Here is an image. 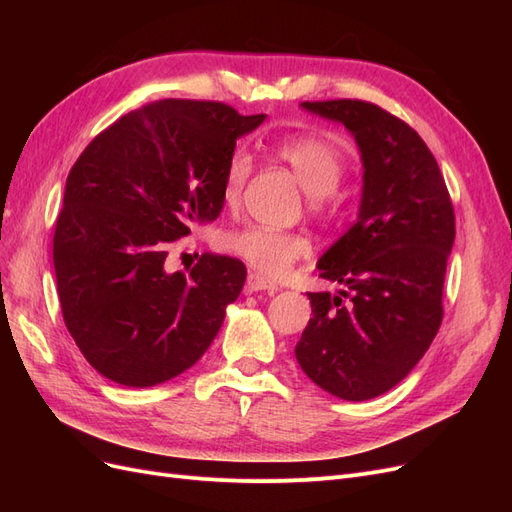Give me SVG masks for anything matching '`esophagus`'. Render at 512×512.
Masks as SVG:
<instances>
[{
	"label": "esophagus",
	"mask_w": 512,
	"mask_h": 512,
	"mask_svg": "<svg viewBox=\"0 0 512 512\" xmlns=\"http://www.w3.org/2000/svg\"><path fill=\"white\" fill-rule=\"evenodd\" d=\"M277 292L280 288H277V284H271L267 282L265 277H260L258 273H250L247 275V282H245V292Z\"/></svg>",
	"instance_id": "esophagus-1"
}]
</instances>
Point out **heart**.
<instances>
[{
  "instance_id": "obj_1",
  "label": "heart",
  "mask_w": 512,
  "mask_h": 512,
  "mask_svg": "<svg viewBox=\"0 0 512 512\" xmlns=\"http://www.w3.org/2000/svg\"><path fill=\"white\" fill-rule=\"evenodd\" d=\"M275 156L286 162L299 179L309 194V207L322 209L335 198V188L346 173V160L342 149L329 138L316 134L290 136L275 145ZM250 173V153L245 149L232 151L224 173V200L228 205L237 203ZM224 247L269 280L284 277L294 262L309 254V245L303 237L265 226H247L228 232Z\"/></svg>"
}]
</instances>
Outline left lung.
<instances>
[{"instance_id": "obj_1", "label": "left lung", "mask_w": 512, "mask_h": 512, "mask_svg": "<svg viewBox=\"0 0 512 512\" xmlns=\"http://www.w3.org/2000/svg\"><path fill=\"white\" fill-rule=\"evenodd\" d=\"M301 106L354 136L363 194L356 222L318 260L320 277L346 290L307 292L314 316L294 354L320 389L365 401L404 380L440 329L455 211L436 158L406 121L363 100Z\"/></svg>"}]
</instances>
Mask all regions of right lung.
Returning a JSON list of instances; mask_svg holds the SVG:
<instances>
[{
  "label": "right lung",
  "instance_id": "add662e5",
  "mask_svg": "<svg viewBox=\"0 0 512 512\" xmlns=\"http://www.w3.org/2000/svg\"><path fill=\"white\" fill-rule=\"evenodd\" d=\"M265 115L158 100L119 117L74 162L53 237L61 314L89 365L134 389L183 374L218 335L243 262L203 254L168 273V245L213 222L237 138Z\"/></svg>",
  "mask_w": 512,
  "mask_h": 512
}]
</instances>
